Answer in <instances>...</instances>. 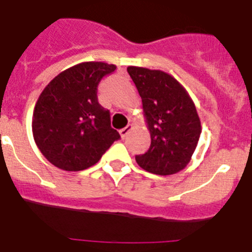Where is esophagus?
<instances>
[{
  "label": "esophagus",
  "instance_id": "34e87169",
  "mask_svg": "<svg viewBox=\"0 0 252 252\" xmlns=\"http://www.w3.org/2000/svg\"><path fill=\"white\" fill-rule=\"evenodd\" d=\"M131 130H132V126H131V125H127V126H126V127L121 128V130H120V135H121L122 139H125V137L127 136L128 132H130Z\"/></svg>",
  "mask_w": 252,
  "mask_h": 252
}]
</instances>
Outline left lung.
<instances>
[{"label": "left lung", "mask_w": 252, "mask_h": 252, "mask_svg": "<svg viewBox=\"0 0 252 252\" xmlns=\"http://www.w3.org/2000/svg\"><path fill=\"white\" fill-rule=\"evenodd\" d=\"M142 101L151 144L136 162L144 170L171 175L189 164L201 136V120L189 93L173 75L157 69L127 66Z\"/></svg>", "instance_id": "obj_1"}]
</instances>
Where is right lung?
<instances>
[{"label": "right lung", "mask_w": 252, "mask_h": 252, "mask_svg": "<svg viewBox=\"0 0 252 252\" xmlns=\"http://www.w3.org/2000/svg\"><path fill=\"white\" fill-rule=\"evenodd\" d=\"M115 64L84 62L57 75L40 94L32 113L39 150L57 168L79 171L98 162L120 133L98 103L97 87Z\"/></svg>", "instance_id": "add662e5"}]
</instances>
